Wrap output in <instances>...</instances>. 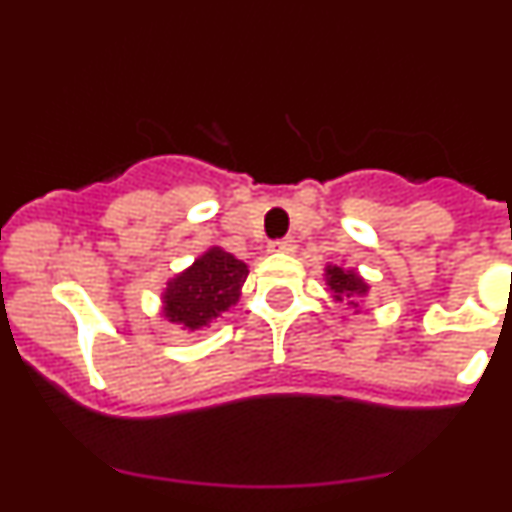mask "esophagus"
<instances>
[{
  "instance_id": "esophagus-1",
  "label": "esophagus",
  "mask_w": 512,
  "mask_h": 512,
  "mask_svg": "<svg viewBox=\"0 0 512 512\" xmlns=\"http://www.w3.org/2000/svg\"><path fill=\"white\" fill-rule=\"evenodd\" d=\"M272 250H275V252H294V250H297V242H294V237H282V240L272 242Z\"/></svg>"
}]
</instances>
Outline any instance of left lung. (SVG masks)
Segmentation results:
<instances>
[{
	"label": "left lung",
	"mask_w": 512,
	"mask_h": 512,
	"mask_svg": "<svg viewBox=\"0 0 512 512\" xmlns=\"http://www.w3.org/2000/svg\"><path fill=\"white\" fill-rule=\"evenodd\" d=\"M327 285L332 287L334 297L342 302L347 299L349 307H359V299L366 294V282L356 272H347L342 267H327Z\"/></svg>",
	"instance_id": "8db88e82"
}]
</instances>
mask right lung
<instances>
[{
    "mask_svg": "<svg viewBox=\"0 0 512 512\" xmlns=\"http://www.w3.org/2000/svg\"><path fill=\"white\" fill-rule=\"evenodd\" d=\"M245 280V262L235 260L220 247H213L200 260H195L190 270L168 282L163 294L165 317L188 329L205 327L210 319L237 302Z\"/></svg>",
    "mask_w": 512,
    "mask_h": 512,
    "instance_id": "right-lung-1",
    "label": "right lung"
}]
</instances>
